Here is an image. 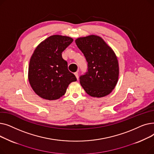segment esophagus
<instances>
[{
  "instance_id": "34e87169",
  "label": "esophagus",
  "mask_w": 154,
  "mask_h": 154,
  "mask_svg": "<svg viewBox=\"0 0 154 154\" xmlns=\"http://www.w3.org/2000/svg\"><path fill=\"white\" fill-rule=\"evenodd\" d=\"M74 74H75V77H76L77 79L78 80V79H79V74H78V72H75V73H74Z\"/></svg>"
}]
</instances>
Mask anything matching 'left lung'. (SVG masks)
Segmentation results:
<instances>
[{"mask_svg":"<svg viewBox=\"0 0 154 154\" xmlns=\"http://www.w3.org/2000/svg\"><path fill=\"white\" fill-rule=\"evenodd\" d=\"M88 63L87 72L80 77V83L87 94L94 97L109 95L117 83L119 69L114 52L97 35L75 40Z\"/></svg>","mask_w":154,"mask_h":154,"instance_id":"obj_1","label":"left lung"}]
</instances>
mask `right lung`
Here are the masks:
<instances>
[{"label": "right lung", "mask_w": 154, "mask_h": 154, "mask_svg": "<svg viewBox=\"0 0 154 154\" xmlns=\"http://www.w3.org/2000/svg\"><path fill=\"white\" fill-rule=\"evenodd\" d=\"M73 38L54 35L40 43L32 54L29 66L28 78L31 87L40 97L56 100L66 92L69 85L75 82L74 74L68 70L62 52Z\"/></svg>", "instance_id": "obj_1"}]
</instances>
